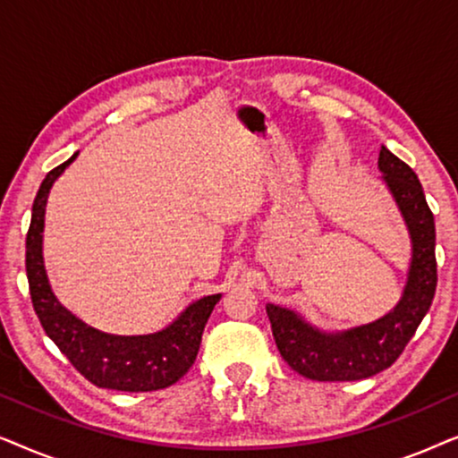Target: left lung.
I'll return each mask as SVG.
<instances>
[{
  "label": "left lung",
  "mask_w": 458,
  "mask_h": 458,
  "mask_svg": "<svg viewBox=\"0 0 458 458\" xmlns=\"http://www.w3.org/2000/svg\"><path fill=\"white\" fill-rule=\"evenodd\" d=\"M379 171L403 210L412 240L409 284L396 309L375 323L327 335L312 329L292 310L267 304L281 356L293 371L312 381H356L384 371L403 354L434 300L436 225L423 187L415 171L384 146L379 149Z\"/></svg>",
  "instance_id": "left-lung-1"
}]
</instances>
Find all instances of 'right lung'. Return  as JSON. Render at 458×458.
<instances>
[{"label":"right lung","mask_w":458,"mask_h":458,"mask_svg":"<svg viewBox=\"0 0 458 458\" xmlns=\"http://www.w3.org/2000/svg\"><path fill=\"white\" fill-rule=\"evenodd\" d=\"M77 154L52 168L43 179L33 202L27 233V277L33 309L60 352L93 386L118 392H152L173 386L196 360L199 342L221 293L193 302L173 325L149 335H110L87 327L71 315L47 284L41 256L43 215L47 193Z\"/></svg>","instance_id":"1"}]
</instances>
